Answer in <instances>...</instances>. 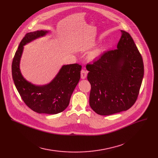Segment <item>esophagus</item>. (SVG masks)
Here are the masks:
<instances>
[{
	"label": "esophagus",
	"mask_w": 158,
	"mask_h": 158,
	"mask_svg": "<svg viewBox=\"0 0 158 158\" xmlns=\"http://www.w3.org/2000/svg\"><path fill=\"white\" fill-rule=\"evenodd\" d=\"M87 76V72L85 70H82L81 72V77L82 79H85Z\"/></svg>",
	"instance_id": "34e87169"
}]
</instances>
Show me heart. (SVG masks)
Here are the masks:
<instances>
[{
  "mask_svg": "<svg viewBox=\"0 0 158 158\" xmlns=\"http://www.w3.org/2000/svg\"><path fill=\"white\" fill-rule=\"evenodd\" d=\"M104 50V46H102L101 47L97 48L96 50H95L94 51H93L92 53L90 54V55L89 56V59L90 60H95L97 59V58L100 56L101 54L102 53Z\"/></svg>",
  "mask_w": 158,
  "mask_h": 158,
  "instance_id": "1",
  "label": "heart"
}]
</instances>
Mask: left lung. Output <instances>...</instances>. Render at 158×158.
<instances>
[{
    "mask_svg": "<svg viewBox=\"0 0 158 158\" xmlns=\"http://www.w3.org/2000/svg\"><path fill=\"white\" fill-rule=\"evenodd\" d=\"M117 48L88 64L89 106L100 115L129 110L137 99L144 74L143 59L128 32L121 30Z\"/></svg>",
    "mask_w": 158,
    "mask_h": 158,
    "instance_id": "left-lung-1",
    "label": "left lung"
}]
</instances>
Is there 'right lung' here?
Masks as SVG:
<instances>
[{
  "mask_svg": "<svg viewBox=\"0 0 158 158\" xmlns=\"http://www.w3.org/2000/svg\"><path fill=\"white\" fill-rule=\"evenodd\" d=\"M48 32V31H36L29 32L24 36L13 60L12 76L22 100L29 108L38 113L55 114L68 107L71 95L81 77V65L77 63L63 65L49 83L41 86L27 81L20 69L23 46L45 36Z\"/></svg>",
  "mask_w": 158,
  "mask_h": 158,
  "instance_id": "obj_1",
  "label": "right lung"
}]
</instances>
